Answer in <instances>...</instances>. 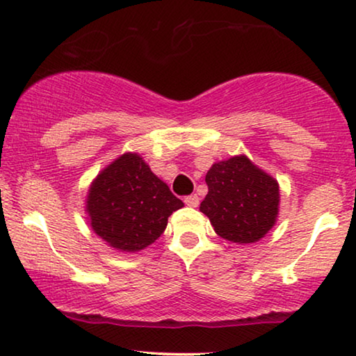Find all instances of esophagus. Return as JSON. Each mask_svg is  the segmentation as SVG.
Here are the masks:
<instances>
[{
  "mask_svg": "<svg viewBox=\"0 0 356 356\" xmlns=\"http://www.w3.org/2000/svg\"><path fill=\"white\" fill-rule=\"evenodd\" d=\"M184 203L187 204V206H192V208H196V206L200 204V198H198V195H188V196H185V198H184Z\"/></svg>",
  "mask_w": 356,
  "mask_h": 356,
  "instance_id": "1",
  "label": "esophagus"
}]
</instances>
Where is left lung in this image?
Here are the masks:
<instances>
[{
    "instance_id": "8db88e82",
    "label": "left lung",
    "mask_w": 356,
    "mask_h": 356,
    "mask_svg": "<svg viewBox=\"0 0 356 356\" xmlns=\"http://www.w3.org/2000/svg\"><path fill=\"white\" fill-rule=\"evenodd\" d=\"M208 195L200 211L209 217L216 233L232 243H254L275 225L280 188L277 180L246 156L212 164L206 174Z\"/></svg>"
}]
</instances>
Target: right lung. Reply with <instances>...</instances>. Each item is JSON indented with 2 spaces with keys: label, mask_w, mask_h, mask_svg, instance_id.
<instances>
[{
  "label": "right lung",
  "mask_w": 356,
  "mask_h": 356,
  "mask_svg": "<svg viewBox=\"0 0 356 356\" xmlns=\"http://www.w3.org/2000/svg\"><path fill=\"white\" fill-rule=\"evenodd\" d=\"M184 206L136 153H124L95 177L86 211L97 235L118 251L136 252L161 236Z\"/></svg>",
  "instance_id": "obj_1"
}]
</instances>
